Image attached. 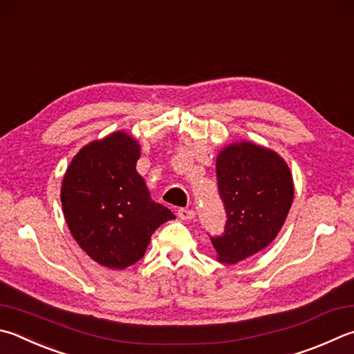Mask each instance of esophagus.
Segmentation results:
<instances>
[{
  "label": "esophagus",
  "instance_id": "34e87169",
  "mask_svg": "<svg viewBox=\"0 0 354 354\" xmlns=\"http://www.w3.org/2000/svg\"><path fill=\"white\" fill-rule=\"evenodd\" d=\"M178 216L181 218V220H194L195 218V210L194 209H179L178 210Z\"/></svg>",
  "mask_w": 354,
  "mask_h": 354
}]
</instances>
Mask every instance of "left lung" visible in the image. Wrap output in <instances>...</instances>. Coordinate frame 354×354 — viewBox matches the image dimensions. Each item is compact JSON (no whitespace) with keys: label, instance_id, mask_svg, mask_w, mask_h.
<instances>
[{"label":"left lung","instance_id":"8db88e82","mask_svg":"<svg viewBox=\"0 0 354 354\" xmlns=\"http://www.w3.org/2000/svg\"><path fill=\"white\" fill-rule=\"evenodd\" d=\"M216 181L227 220L223 235L210 240L218 261L235 265L280 232L292 204V176L275 151L235 142L216 158Z\"/></svg>","mask_w":354,"mask_h":354}]
</instances>
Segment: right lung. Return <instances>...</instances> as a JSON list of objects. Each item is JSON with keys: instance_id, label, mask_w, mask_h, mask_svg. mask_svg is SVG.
<instances>
[{"instance_id": "obj_1", "label": "right lung", "mask_w": 354, "mask_h": 354, "mask_svg": "<svg viewBox=\"0 0 354 354\" xmlns=\"http://www.w3.org/2000/svg\"><path fill=\"white\" fill-rule=\"evenodd\" d=\"M139 156L138 140L115 131L83 147L62 183L63 214L74 240L110 269L142 259L153 232L175 218L150 198L136 171Z\"/></svg>"}]
</instances>
